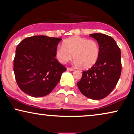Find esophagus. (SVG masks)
<instances>
[{
  "label": "esophagus",
  "instance_id": "esophagus-1",
  "mask_svg": "<svg viewBox=\"0 0 134 134\" xmlns=\"http://www.w3.org/2000/svg\"><path fill=\"white\" fill-rule=\"evenodd\" d=\"M67 70H68V71H74V69H73V68H67Z\"/></svg>",
  "mask_w": 134,
  "mask_h": 134
}]
</instances>
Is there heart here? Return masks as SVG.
<instances>
[{
	"label": "heart",
	"instance_id": "b5f03b06",
	"mask_svg": "<svg viewBox=\"0 0 134 134\" xmlns=\"http://www.w3.org/2000/svg\"><path fill=\"white\" fill-rule=\"evenodd\" d=\"M100 47L98 42L79 36L67 38L55 51V55L61 63L74 58V63L85 69L91 68L98 61Z\"/></svg>",
	"mask_w": 134,
	"mask_h": 134
}]
</instances>
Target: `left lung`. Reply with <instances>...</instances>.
<instances>
[{"label":"left lung","mask_w":134,"mask_h":134,"mask_svg":"<svg viewBox=\"0 0 134 134\" xmlns=\"http://www.w3.org/2000/svg\"><path fill=\"white\" fill-rule=\"evenodd\" d=\"M90 36L98 41L99 57L93 67L82 72L77 84L84 96L99 100L108 96L118 83L121 72V51L111 36L99 33Z\"/></svg>","instance_id":"1"}]
</instances>
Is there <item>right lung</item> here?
Wrapping results in <instances>:
<instances>
[{
  "instance_id": "add662e5",
  "label": "right lung",
  "mask_w": 134,
  "mask_h": 134,
  "mask_svg": "<svg viewBox=\"0 0 134 134\" xmlns=\"http://www.w3.org/2000/svg\"><path fill=\"white\" fill-rule=\"evenodd\" d=\"M61 38L44 35L25 38L16 49L14 72L20 89L37 98L49 94L66 68L55 58Z\"/></svg>"
}]
</instances>
